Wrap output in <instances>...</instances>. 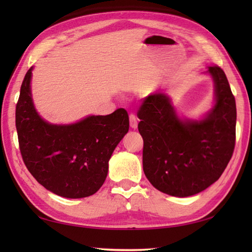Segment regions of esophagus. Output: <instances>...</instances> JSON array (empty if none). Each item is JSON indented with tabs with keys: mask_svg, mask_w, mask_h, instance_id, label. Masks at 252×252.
<instances>
[{
	"mask_svg": "<svg viewBox=\"0 0 252 252\" xmlns=\"http://www.w3.org/2000/svg\"><path fill=\"white\" fill-rule=\"evenodd\" d=\"M129 118H130V126L132 127V129H136V127H138V119H136L134 114H132V113L130 114Z\"/></svg>",
	"mask_w": 252,
	"mask_h": 252,
	"instance_id": "obj_1",
	"label": "esophagus"
}]
</instances>
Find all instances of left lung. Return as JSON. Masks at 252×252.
<instances>
[{"mask_svg":"<svg viewBox=\"0 0 252 252\" xmlns=\"http://www.w3.org/2000/svg\"><path fill=\"white\" fill-rule=\"evenodd\" d=\"M208 73L215 81L216 104L203 120H180L163 92L144 97L138 110L144 174L173 197L197 194L215 183L234 150L236 100L220 66H209Z\"/></svg>","mask_w":252,"mask_h":252,"instance_id":"left-lung-1","label":"left lung"}]
</instances>
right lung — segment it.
I'll return each instance as SVG.
<instances>
[{
  "instance_id": "add662e5",
  "label": "right lung",
  "mask_w": 252,
  "mask_h": 252,
  "mask_svg": "<svg viewBox=\"0 0 252 252\" xmlns=\"http://www.w3.org/2000/svg\"><path fill=\"white\" fill-rule=\"evenodd\" d=\"M32 67L24 76L15 125L24 164L51 192L70 199L94 194L105 181L109 160L129 131V116L118 109L73 125H50L37 114L31 96Z\"/></svg>"
}]
</instances>
